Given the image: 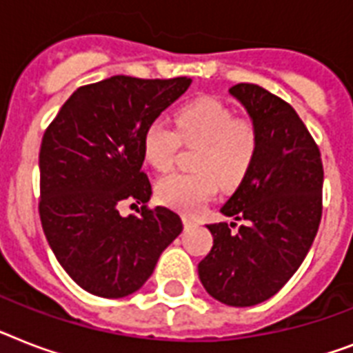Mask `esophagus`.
<instances>
[{
  "mask_svg": "<svg viewBox=\"0 0 353 353\" xmlns=\"http://www.w3.org/2000/svg\"><path fill=\"white\" fill-rule=\"evenodd\" d=\"M183 225H185V228H190V226L197 225V221H196V219H192V217L185 216V217H183Z\"/></svg>",
  "mask_w": 353,
  "mask_h": 353,
  "instance_id": "34e87169",
  "label": "esophagus"
}]
</instances>
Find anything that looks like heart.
Returning <instances> with one entry per match:
<instances>
[{
  "label": "heart",
  "mask_w": 353,
  "mask_h": 353,
  "mask_svg": "<svg viewBox=\"0 0 353 353\" xmlns=\"http://www.w3.org/2000/svg\"><path fill=\"white\" fill-rule=\"evenodd\" d=\"M183 143H199L194 172H174L156 186L163 205L183 214H197L216 196L217 186L234 188L254 167L261 148V132L250 117H236L228 105L201 97L176 112V128L165 117L148 123L143 154L159 172L170 170Z\"/></svg>",
  "instance_id": "b5f03b06"
}]
</instances>
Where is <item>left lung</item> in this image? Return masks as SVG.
<instances>
[{"instance_id":"1","label":"left lung","mask_w":353,"mask_h":353,"mask_svg":"<svg viewBox=\"0 0 353 353\" xmlns=\"http://www.w3.org/2000/svg\"><path fill=\"white\" fill-rule=\"evenodd\" d=\"M230 94L257 123L254 167L221 212L236 223H214L210 254L199 279L214 299L254 306L288 283L316 239L323 216V161L297 112L259 85L237 83Z\"/></svg>"}]
</instances>
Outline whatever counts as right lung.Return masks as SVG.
Segmentation results:
<instances>
[{
	"instance_id": "right-lung-1",
	"label": "right lung",
	"mask_w": 353,
	"mask_h": 353,
	"mask_svg": "<svg viewBox=\"0 0 353 353\" xmlns=\"http://www.w3.org/2000/svg\"><path fill=\"white\" fill-rule=\"evenodd\" d=\"M190 83L130 76L90 83L68 97L43 134V232L59 265L94 296L117 299L139 290L181 234L176 212L147 206L143 134ZM123 201L139 202L140 216L123 218Z\"/></svg>"
}]
</instances>
